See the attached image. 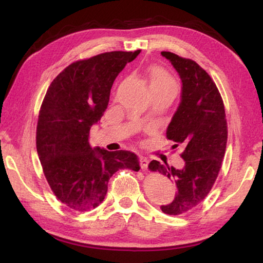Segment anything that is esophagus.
I'll return each instance as SVG.
<instances>
[{
    "instance_id": "1",
    "label": "esophagus",
    "mask_w": 263,
    "mask_h": 263,
    "mask_svg": "<svg viewBox=\"0 0 263 263\" xmlns=\"http://www.w3.org/2000/svg\"><path fill=\"white\" fill-rule=\"evenodd\" d=\"M139 164H140V167H141L142 169L147 168V166H148V159L146 158V157H140V159H139Z\"/></svg>"
}]
</instances>
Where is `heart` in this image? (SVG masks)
<instances>
[{
  "label": "heart",
  "instance_id": "obj_1",
  "mask_svg": "<svg viewBox=\"0 0 263 263\" xmlns=\"http://www.w3.org/2000/svg\"><path fill=\"white\" fill-rule=\"evenodd\" d=\"M151 89H176V82L167 70L161 67H151L148 70Z\"/></svg>",
  "mask_w": 263,
  "mask_h": 263
}]
</instances>
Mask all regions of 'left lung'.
I'll return each mask as SVG.
<instances>
[{"instance_id": "1", "label": "left lung", "mask_w": 263, "mask_h": 263, "mask_svg": "<svg viewBox=\"0 0 263 263\" xmlns=\"http://www.w3.org/2000/svg\"><path fill=\"white\" fill-rule=\"evenodd\" d=\"M173 65L182 82L181 101L166 131L181 154L184 166L176 169L153 160L148 168L169 177L176 185L171 203L160 206L167 215L193 210L210 193L220 171L228 142L225 109L217 86L201 66L172 52H161Z\"/></svg>"}]
</instances>
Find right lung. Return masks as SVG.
Segmentation results:
<instances>
[{
  "label": "right lung",
  "mask_w": 263,
  "mask_h": 263,
  "mask_svg": "<svg viewBox=\"0 0 263 263\" xmlns=\"http://www.w3.org/2000/svg\"><path fill=\"white\" fill-rule=\"evenodd\" d=\"M139 53L106 52L73 62L47 89L38 117L37 153L57 198L75 211L99 206L119 169L139 171L133 152L91 148L88 140L108 106L115 79Z\"/></svg>",
  "instance_id": "right-lung-1"
}]
</instances>
